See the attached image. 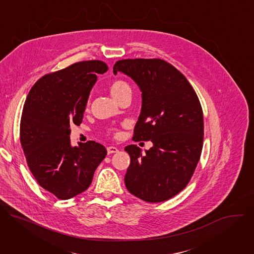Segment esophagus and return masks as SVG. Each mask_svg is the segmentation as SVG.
<instances>
[{"instance_id": "esophagus-1", "label": "esophagus", "mask_w": 254, "mask_h": 254, "mask_svg": "<svg viewBox=\"0 0 254 254\" xmlns=\"http://www.w3.org/2000/svg\"><path fill=\"white\" fill-rule=\"evenodd\" d=\"M106 150H107V154L108 155H111V154H115V153H118L119 152V150H118V148H116V147H107L106 148Z\"/></svg>"}]
</instances>
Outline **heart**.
<instances>
[{
  "label": "heart",
  "mask_w": 254,
  "mask_h": 254,
  "mask_svg": "<svg viewBox=\"0 0 254 254\" xmlns=\"http://www.w3.org/2000/svg\"><path fill=\"white\" fill-rule=\"evenodd\" d=\"M127 89H129V86H128L125 81H123V80H116V81H114V82L112 83L111 87H110L111 94L113 95V97H114L115 99L118 98L124 91H126V90H127ZM88 105H89V101L87 102V107H88ZM112 132L115 133V134H118V133H119L118 130L115 129V128L112 129Z\"/></svg>",
  "instance_id": "heart-1"
}]
</instances>
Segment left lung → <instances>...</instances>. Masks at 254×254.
<instances>
[{"label": "left lung", "instance_id": "1", "mask_svg": "<svg viewBox=\"0 0 254 254\" xmlns=\"http://www.w3.org/2000/svg\"><path fill=\"white\" fill-rule=\"evenodd\" d=\"M141 91V112L134 140H151L141 153L126 147L130 157L125 183L128 192L150 203L171 199L190 182L200 160L204 122L199 98L187 78L162 59H124L114 66Z\"/></svg>", "mask_w": 254, "mask_h": 254}]
</instances>
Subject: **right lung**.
<instances>
[{
    "mask_svg": "<svg viewBox=\"0 0 254 254\" xmlns=\"http://www.w3.org/2000/svg\"><path fill=\"white\" fill-rule=\"evenodd\" d=\"M108 69L100 60L72 64L41 77L24 104L20 140L28 167L38 184L60 200L84 192L106 156L89 140L72 147L70 125L79 126L90 90Z\"/></svg>",
    "mask_w": 254,
    "mask_h": 254,
    "instance_id": "1",
    "label": "right lung"
}]
</instances>
